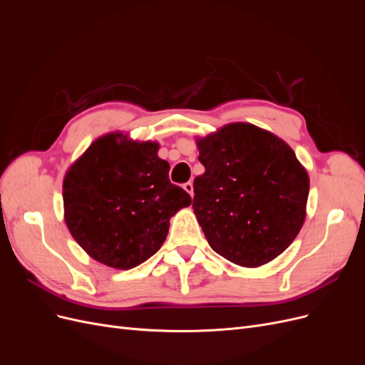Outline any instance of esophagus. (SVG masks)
<instances>
[{"instance_id":"1","label":"esophagus","mask_w":365,"mask_h":365,"mask_svg":"<svg viewBox=\"0 0 365 365\" xmlns=\"http://www.w3.org/2000/svg\"><path fill=\"white\" fill-rule=\"evenodd\" d=\"M182 187H184V190H185L187 193H190V195L193 196V184H192L190 181H189V182H185Z\"/></svg>"}]
</instances>
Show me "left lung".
<instances>
[{
  "label": "left lung",
  "instance_id": "1",
  "mask_svg": "<svg viewBox=\"0 0 365 365\" xmlns=\"http://www.w3.org/2000/svg\"><path fill=\"white\" fill-rule=\"evenodd\" d=\"M205 172L193 212L219 256L257 268L288 248L306 217L309 175L289 145L251 123L196 140Z\"/></svg>",
  "mask_w": 365,
  "mask_h": 365
}]
</instances>
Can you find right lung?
<instances>
[{
    "label": "right lung",
    "mask_w": 365,
    "mask_h": 365,
    "mask_svg": "<svg viewBox=\"0 0 365 365\" xmlns=\"http://www.w3.org/2000/svg\"><path fill=\"white\" fill-rule=\"evenodd\" d=\"M157 141H132L120 132L97 138L63 178V217L90 257L130 269L155 254L169 220L192 197L169 180Z\"/></svg>",
    "instance_id": "right-lung-1"
}]
</instances>
